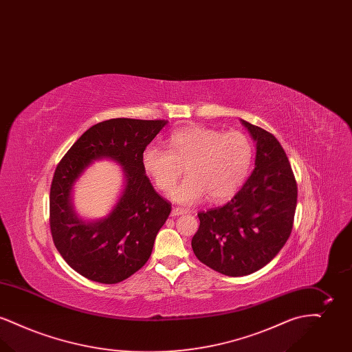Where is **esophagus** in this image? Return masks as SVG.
I'll return each mask as SVG.
<instances>
[{
  "mask_svg": "<svg viewBox=\"0 0 352 352\" xmlns=\"http://www.w3.org/2000/svg\"><path fill=\"white\" fill-rule=\"evenodd\" d=\"M187 214V210L186 208H181V207H174L171 210V217H179V215H184Z\"/></svg>",
  "mask_w": 352,
  "mask_h": 352,
  "instance_id": "34e87169",
  "label": "esophagus"
}]
</instances>
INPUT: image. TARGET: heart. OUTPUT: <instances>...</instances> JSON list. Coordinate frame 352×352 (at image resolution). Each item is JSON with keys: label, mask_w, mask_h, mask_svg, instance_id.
Returning <instances> with one entry per match:
<instances>
[{"label": "heart", "mask_w": 352, "mask_h": 352, "mask_svg": "<svg viewBox=\"0 0 352 352\" xmlns=\"http://www.w3.org/2000/svg\"><path fill=\"white\" fill-rule=\"evenodd\" d=\"M252 154L245 134L195 125L171 134L168 151L148 148L142 154V166L162 192L174 187L184 168L187 177L171 192L177 203L194 204L206 197L221 201L231 198L244 182Z\"/></svg>", "instance_id": "1"}]
</instances>
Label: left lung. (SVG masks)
Masks as SVG:
<instances>
[{
  "mask_svg": "<svg viewBox=\"0 0 352 352\" xmlns=\"http://www.w3.org/2000/svg\"><path fill=\"white\" fill-rule=\"evenodd\" d=\"M256 141L251 177L227 204L199 212L191 240L198 260L221 274L247 276L265 267L287 241L297 207V184L281 144L241 120Z\"/></svg>",
  "mask_w": 352,
  "mask_h": 352,
  "instance_id": "left-lung-1",
  "label": "left lung"
}]
</instances>
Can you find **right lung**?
Masks as SVG:
<instances>
[{
    "label": "right lung",
    "mask_w": 352,
    "mask_h": 352,
    "mask_svg": "<svg viewBox=\"0 0 352 352\" xmlns=\"http://www.w3.org/2000/svg\"><path fill=\"white\" fill-rule=\"evenodd\" d=\"M166 120L111 118L85 131L55 168L50 188L54 244L71 268L100 284H118L149 260L171 203L151 186L142 154ZM111 157L124 168L126 187L105 219L85 222L70 203L74 181L94 160Z\"/></svg>",
    "instance_id": "1"
}]
</instances>
